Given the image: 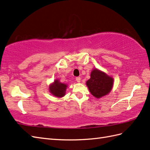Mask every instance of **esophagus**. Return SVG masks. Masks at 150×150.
Instances as JSON below:
<instances>
[{
    "label": "esophagus",
    "mask_w": 150,
    "mask_h": 150,
    "mask_svg": "<svg viewBox=\"0 0 150 150\" xmlns=\"http://www.w3.org/2000/svg\"><path fill=\"white\" fill-rule=\"evenodd\" d=\"M81 77H79V76H78V77H76V81L77 82H81Z\"/></svg>",
    "instance_id": "1"
}]
</instances>
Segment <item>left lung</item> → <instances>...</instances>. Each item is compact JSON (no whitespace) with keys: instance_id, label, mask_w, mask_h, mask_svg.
<instances>
[{"instance_id":"1","label":"left lung","mask_w":150,"mask_h":150,"mask_svg":"<svg viewBox=\"0 0 150 150\" xmlns=\"http://www.w3.org/2000/svg\"><path fill=\"white\" fill-rule=\"evenodd\" d=\"M86 85L91 95L96 98H100L109 94L112 89L114 79L105 72L94 68Z\"/></svg>"}]
</instances>
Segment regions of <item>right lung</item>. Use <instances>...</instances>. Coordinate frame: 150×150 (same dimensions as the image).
<instances>
[{
  "label": "right lung",
  "instance_id": "add662e5",
  "mask_svg": "<svg viewBox=\"0 0 150 150\" xmlns=\"http://www.w3.org/2000/svg\"><path fill=\"white\" fill-rule=\"evenodd\" d=\"M67 87V84L61 83L58 79H55L54 82L50 84L49 91L54 96L57 97V98H61L65 95Z\"/></svg>",
  "mask_w": 150,
  "mask_h": 150
}]
</instances>
